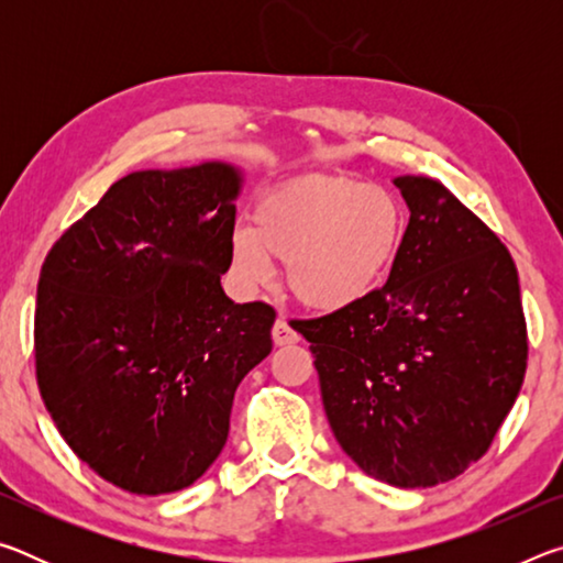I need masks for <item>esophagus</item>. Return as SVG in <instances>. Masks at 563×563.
Listing matches in <instances>:
<instances>
[{"label":"esophagus","mask_w":563,"mask_h":563,"mask_svg":"<svg viewBox=\"0 0 563 563\" xmlns=\"http://www.w3.org/2000/svg\"><path fill=\"white\" fill-rule=\"evenodd\" d=\"M298 340H300V335L290 328L288 320H285V318L275 320V325H273V342H275V345H280V347L283 345H295Z\"/></svg>","instance_id":"obj_1"}]
</instances>
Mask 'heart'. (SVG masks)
I'll use <instances>...</instances> for the list:
<instances>
[{"instance_id": "1", "label": "heart", "mask_w": 563, "mask_h": 563, "mask_svg": "<svg viewBox=\"0 0 563 563\" xmlns=\"http://www.w3.org/2000/svg\"><path fill=\"white\" fill-rule=\"evenodd\" d=\"M402 228V208L385 188L347 178H298L261 198L253 228H235L231 265L238 280L255 288L271 280V258H280L295 298L335 312L385 283Z\"/></svg>"}]
</instances>
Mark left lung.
Masks as SVG:
<instances>
[{
  "mask_svg": "<svg viewBox=\"0 0 563 563\" xmlns=\"http://www.w3.org/2000/svg\"><path fill=\"white\" fill-rule=\"evenodd\" d=\"M409 223L369 298L295 320L342 450L393 487H434L482 460L527 373L519 275L450 188L399 176Z\"/></svg>",
  "mask_w": 563,
  "mask_h": 563,
  "instance_id": "left-lung-1",
  "label": "left lung"
}]
</instances>
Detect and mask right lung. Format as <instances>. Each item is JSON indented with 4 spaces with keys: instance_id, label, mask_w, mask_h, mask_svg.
<instances>
[{
    "instance_id": "right-lung-1",
    "label": "right lung",
    "mask_w": 563,
    "mask_h": 563,
    "mask_svg": "<svg viewBox=\"0 0 563 563\" xmlns=\"http://www.w3.org/2000/svg\"><path fill=\"white\" fill-rule=\"evenodd\" d=\"M238 168L136 170L52 245L34 312L36 383L64 442L131 494L190 487L228 440L275 310L233 302Z\"/></svg>"
}]
</instances>
